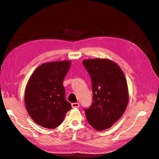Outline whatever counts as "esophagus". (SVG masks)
Instances as JSON below:
<instances>
[{"mask_svg":"<svg viewBox=\"0 0 159 159\" xmlns=\"http://www.w3.org/2000/svg\"><path fill=\"white\" fill-rule=\"evenodd\" d=\"M71 105H72V108H78V107H79V106H80V105H79V102L72 103V104H71Z\"/></svg>","mask_w":159,"mask_h":159,"instance_id":"1","label":"esophagus"}]
</instances>
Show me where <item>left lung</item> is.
Returning a JSON list of instances; mask_svg holds the SVG:
<instances>
[{"label": "left lung", "instance_id": "left-lung-1", "mask_svg": "<svg viewBox=\"0 0 159 159\" xmlns=\"http://www.w3.org/2000/svg\"><path fill=\"white\" fill-rule=\"evenodd\" d=\"M92 80L93 99L85 109L89 123L97 130L109 129L124 114L129 102L125 76L116 63L107 58L83 61Z\"/></svg>", "mask_w": 159, "mask_h": 159}]
</instances>
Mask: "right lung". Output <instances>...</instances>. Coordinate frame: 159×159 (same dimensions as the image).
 <instances>
[{
  "label": "right lung",
  "instance_id": "right-lung-1",
  "mask_svg": "<svg viewBox=\"0 0 159 159\" xmlns=\"http://www.w3.org/2000/svg\"><path fill=\"white\" fill-rule=\"evenodd\" d=\"M70 65V61L44 63L34 71L27 83L25 93L26 111L43 127H57L71 108L62 85Z\"/></svg>",
  "mask_w": 159,
  "mask_h": 159
}]
</instances>
